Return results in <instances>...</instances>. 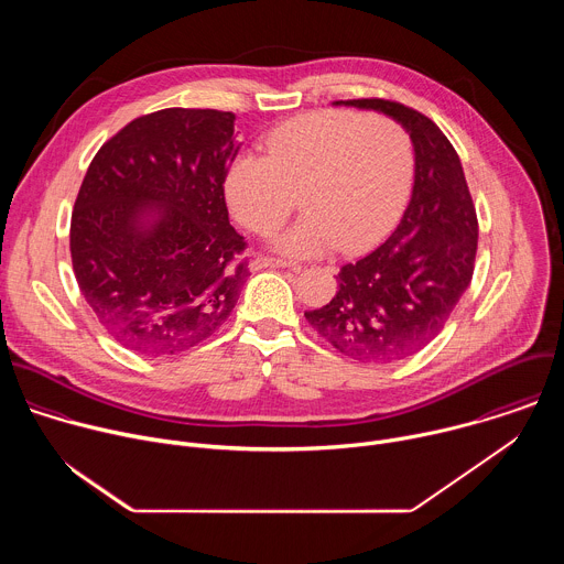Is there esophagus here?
<instances>
[{"label": "esophagus", "mask_w": 564, "mask_h": 564, "mask_svg": "<svg viewBox=\"0 0 564 564\" xmlns=\"http://www.w3.org/2000/svg\"><path fill=\"white\" fill-rule=\"evenodd\" d=\"M250 268L257 272V270H268V268H292V270H301L296 263L292 261H285V259H274V257H257Z\"/></svg>", "instance_id": "1"}]
</instances>
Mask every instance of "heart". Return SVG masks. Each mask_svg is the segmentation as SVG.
I'll list each match as a JSON object with an SVG mask.
<instances>
[{"label":"heart","instance_id":"heart-1","mask_svg":"<svg viewBox=\"0 0 564 564\" xmlns=\"http://www.w3.org/2000/svg\"><path fill=\"white\" fill-rule=\"evenodd\" d=\"M268 158L240 153L225 174L236 220L254 234L276 231L296 209L305 216L276 238L292 257L337 246L359 254L392 229L413 185V149L394 120L350 111H310L276 127Z\"/></svg>","mask_w":564,"mask_h":564}]
</instances>
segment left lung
Returning <instances> with one entry per match:
<instances>
[{
    "label": "left lung",
    "instance_id": "left-lung-1",
    "mask_svg": "<svg viewBox=\"0 0 564 564\" xmlns=\"http://www.w3.org/2000/svg\"><path fill=\"white\" fill-rule=\"evenodd\" d=\"M381 111L406 127L415 147V185L397 229L379 248L346 263L328 305L307 324L337 352L390 364L431 344L468 288L477 254V214L459 155L424 113L394 100H339Z\"/></svg>",
    "mask_w": 564,
    "mask_h": 564
}]
</instances>
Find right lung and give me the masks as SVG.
Instances as JSON below:
<instances>
[{"label":"right lung","mask_w":564,"mask_h":564,"mask_svg":"<svg viewBox=\"0 0 564 564\" xmlns=\"http://www.w3.org/2000/svg\"><path fill=\"white\" fill-rule=\"evenodd\" d=\"M234 120L183 107L140 116L98 149L77 192L68 248L79 292L138 355L207 341L250 276L223 187L240 149Z\"/></svg>","instance_id":"add662e5"}]
</instances>
